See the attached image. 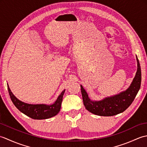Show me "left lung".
Wrapping results in <instances>:
<instances>
[{
    "mask_svg": "<svg viewBox=\"0 0 147 147\" xmlns=\"http://www.w3.org/2000/svg\"><path fill=\"white\" fill-rule=\"evenodd\" d=\"M137 61V71L133 82L126 90L119 94L98 101H93L89 98L85 90L81 85L83 101L86 110L91 113L100 116H112L117 115L129 107L138 93L141 86L142 72L138 59L136 56Z\"/></svg>",
    "mask_w": 147,
    "mask_h": 147,
    "instance_id": "obj_1",
    "label": "left lung"
}]
</instances>
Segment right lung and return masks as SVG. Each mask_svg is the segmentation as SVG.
Returning a JSON list of instances; mask_svg holds the SVG:
<instances>
[{
  "instance_id": "1",
  "label": "right lung",
  "mask_w": 147,
  "mask_h": 147,
  "mask_svg": "<svg viewBox=\"0 0 147 147\" xmlns=\"http://www.w3.org/2000/svg\"><path fill=\"white\" fill-rule=\"evenodd\" d=\"M8 92L14 105L22 113L34 119H45L57 115L61 110L62 97L65 90L62 91L53 104H29L20 101L13 95L7 84Z\"/></svg>"
}]
</instances>
